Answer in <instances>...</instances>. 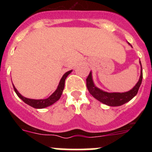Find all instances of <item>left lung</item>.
<instances>
[{
  "mask_svg": "<svg viewBox=\"0 0 152 152\" xmlns=\"http://www.w3.org/2000/svg\"><path fill=\"white\" fill-rule=\"evenodd\" d=\"M128 44L132 47L129 42H128ZM139 63L141 65V74L139 81L130 91L123 93H109L103 91V90L98 88L94 84L92 77V72H91L88 78L86 80H87V88H88L90 94L95 99L103 103V104H106L110 107H119V106H122L127 102L130 101L137 94L142 81V68L140 61H139Z\"/></svg>",
  "mask_w": 152,
  "mask_h": 152,
  "instance_id": "1",
  "label": "left lung"
}]
</instances>
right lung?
Listing matches in <instances>:
<instances>
[{
  "label": "right lung",
  "instance_id": "add662e5",
  "mask_svg": "<svg viewBox=\"0 0 152 152\" xmlns=\"http://www.w3.org/2000/svg\"><path fill=\"white\" fill-rule=\"evenodd\" d=\"M72 70L71 71H68L66 73H64V75L62 76V77L61 78L59 81V84L58 85L57 89L55 91V92L52 94L51 96H49V97L46 98V99H40V100H35V99H29V98H26L25 96H22V95L19 93V91H17V88H15V86L13 84V89L14 91L16 92L17 96L20 98L21 100L24 102L25 103L29 105L30 107H33V108L36 109H42L45 108L47 107H49V106L52 105L53 103H55L56 102H57L58 100H59L60 97H61V94H62L63 90L64 88V81H65V79L68 77L70 74L72 73Z\"/></svg>",
  "mask_w": 152,
  "mask_h": 152
}]
</instances>
